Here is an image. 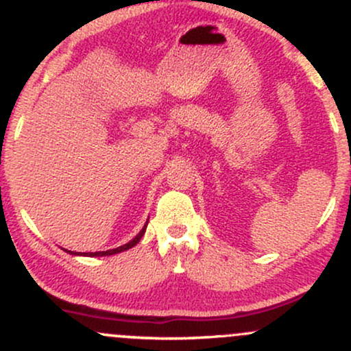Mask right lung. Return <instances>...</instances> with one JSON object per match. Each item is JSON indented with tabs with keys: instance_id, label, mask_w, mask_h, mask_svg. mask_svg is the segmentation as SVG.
Masks as SVG:
<instances>
[{
	"instance_id": "1",
	"label": "right lung",
	"mask_w": 351,
	"mask_h": 351,
	"mask_svg": "<svg viewBox=\"0 0 351 351\" xmlns=\"http://www.w3.org/2000/svg\"><path fill=\"white\" fill-rule=\"evenodd\" d=\"M147 224H148V221H147ZM147 224H145V226L142 228V231H140L138 234H136V236L134 237V239L130 241V243H127V244L120 245V247L110 249V251H102V252H84V254H79V252H74V251H67V249H64V251H66V252H69V254H74V256H88V257L112 256V254H119V252H123V251H127V249H132V247H134V245H136V244L140 243V239H142L143 234H145V229H147Z\"/></svg>"
}]
</instances>
